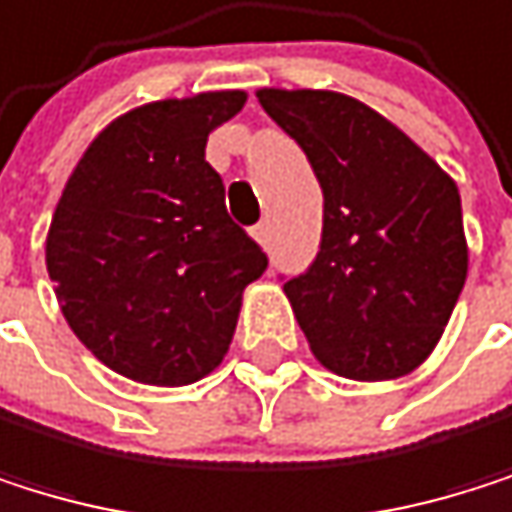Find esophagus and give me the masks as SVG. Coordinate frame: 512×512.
I'll use <instances>...</instances> for the list:
<instances>
[{
	"instance_id": "obj_1",
	"label": "esophagus",
	"mask_w": 512,
	"mask_h": 512,
	"mask_svg": "<svg viewBox=\"0 0 512 512\" xmlns=\"http://www.w3.org/2000/svg\"><path fill=\"white\" fill-rule=\"evenodd\" d=\"M251 236H254V242H258V245H270V224L267 221H261L258 227H251Z\"/></svg>"
}]
</instances>
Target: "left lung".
Instances as JSON below:
<instances>
[{
	"instance_id": "left-lung-1",
	"label": "left lung",
	"mask_w": 512,
	"mask_h": 512,
	"mask_svg": "<svg viewBox=\"0 0 512 512\" xmlns=\"http://www.w3.org/2000/svg\"><path fill=\"white\" fill-rule=\"evenodd\" d=\"M324 194L321 248L285 282L312 355L337 376L413 373L440 343L467 279L455 181L404 130L334 90H258Z\"/></svg>"
}]
</instances>
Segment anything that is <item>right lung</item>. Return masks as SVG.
<instances>
[{
	"label": "right lung",
	"instance_id": "right-lung-1",
	"mask_svg": "<svg viewBox=\"0 0 512 512\" xmlns=\"http://www.w3.org/2000/svg\"><path fill=\"white\" fill-rule=\"evenodd\" d=\"M245 90L160 99L115 118L54 209L45 264L75 337L142 385H191L227 355L242 291L267 254L224 206L206 163Z\"/></svg>",
	"mask_w": 512,
	"mask_h": 512
}]
</instances>
